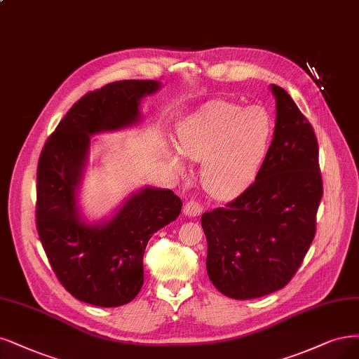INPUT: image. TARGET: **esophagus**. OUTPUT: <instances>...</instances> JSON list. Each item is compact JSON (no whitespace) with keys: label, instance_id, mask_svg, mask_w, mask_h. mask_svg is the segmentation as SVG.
<instances>
[{"label":"esophagus","instance_id":"34e87169","mask_svg":"<svg viewBox=\"0 0 359 359\" xmlns=\"http://www.w3.org/2000/svg\"><path fill=\"white\" fill-rule=\"evenodd\" d=\"M203 211V208L201 203H197L196 201H189L184 205V214L187 217H199Z\"/></svg>","mask_w":359,"mask_h":359}]
</instances>
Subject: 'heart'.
<instances>
[{"label":"heart","mask_w":359,"mask_h":359,"mask_svg":"<svg viewBox=\"0 0 359 359\" xmlns=\"http://www.w3.org/2000/svg\"><path fill=\"white\" fill-rule=\"evenodd\" d=\"M273 133V116L263 105L214 101L180 121V148L165 144L163 156L181 177L190 172L187 158L202 162L205 190L214 199L231 201L257 180Z\"/></svg>","instance_id":"b5f03b06"}]
</instances>
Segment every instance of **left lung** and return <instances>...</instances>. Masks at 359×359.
<instances>
[{
	"label": "left lung",
	"mask_w": 359,
	"mask_h": 359,
	"mask_svg": "<svg viewBox=\"0 0 359 359\" xmlns=\"http://www.w3.org/2000/svg\"><path fill=\"white\" fill-rule=\"evenodd\" d=\"M276 101L273 141L251 187L202 215L206 270L230 299H258L295 275L316 230L323 197L318 141L292 97L270 84Z\"/></svg>",
	"instance_id": "obj_1"
}]
</instances>
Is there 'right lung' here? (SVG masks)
<instances>
[{"label":"right lung","instance_id":"right-lung-1","mask_svg":"<svg viewBox=\"0 0 359 359\" xmlns=\"http://www.w3.org/2000/svg\"><path fill=\"white\" fill-rule=\"evenodd\" d=\"M156 80H123L84 95L47 140L36 170V230L52 269L77 300L100 307L132 302L144 283L142 257L153 234L181 212L169 189L133 191L102 221L81 215L79 193L92 137L138 125Z\"/></svg>","mask_w":359,"mask_h":359}]
</instances>
